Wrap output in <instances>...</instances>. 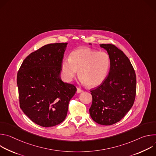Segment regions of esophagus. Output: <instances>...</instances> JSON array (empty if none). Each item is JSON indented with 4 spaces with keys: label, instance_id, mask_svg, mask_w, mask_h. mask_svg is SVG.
Masks as SVG:
<instances>
[{
    "label": "esophagus",
    "instance_id": "1",
    "mask_svg": "<svg viewBox=\"0 0 156 156\" xmlns=\"http://www.w3.org/2000/svg\"><path fill=\"white\" fill-rule=\"evenodd\" d=\"M76 92H77L78 93H81L83 92V91L82 90H81V89H80V88H77V90H76Z\"/></svg>",
    "mask_w": 156,
    "mask_h": 156
}]
</instances>
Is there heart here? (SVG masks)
I'll use <instances>...</instances> for the list:
<instances>
[{
	"label": "heart",
	"mask_w": 156,
	"mask_h": 156,
	"mask_svg": "<svg viewBox=\"0 0 156 156\" xmlns=\"http://www.w3.org/2000/svg\"><path fill=\"white\" fill-rule=\"evenodd\" d=\"M109 55L105 52L89 48H80L64 59L62 72L64 80L70 82L78 73L80 82L83 85L95 87L105 80L110 67Z\"/></svg>",
	"instance_id": "heart-1"
}]
</instances>
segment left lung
<instances>
[{"instance_id":"obj_1","label":"left lung","mask_w":156,"mask_h":156,"mask_svg":"<svg viewBox=\"0 0 156 156\" xmlns=\"http://www.w3.org/2000/svg\"><path fill=\"white\" fill-rule=\"evenodd\" d=\"M110 60L108 76L91 91L93 102L90 110L92 119L102 125L121 120L132 107L136 96V79L134 69L126 55L113 44H100Z\"/></svg>"}]
</instances>
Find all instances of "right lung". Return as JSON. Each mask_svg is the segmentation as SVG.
I'll list each match as a JSON object with an SVG mask.
<instances>
[{
  "label": "right lung",
  "instance_id": "1",
  "mask_svg": "<svg viewBox=\"0 0 156 156\" xmlns=\"http://www.w3.org/2000/svg\"><path fill=\"white\" fill-rule=\"evenodd\" d=\"M68 43L49 44L30 54L17 74L20 107L36 124L51 127L62 123L76 88L60 78Z\"/></svg>",
  "mask_w": 156,
  "mask_h": 156
}]
</instances>
